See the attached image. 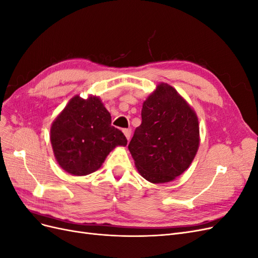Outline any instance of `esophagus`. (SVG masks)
I'll use <instances>...</instances> for the list:
<instances>
[{"label":"esophagus","mask_w":258,"mask_h":258,"mask_svg":"<svg viewBox=\"0 0 258 258\" xmlns=\"http://www.w3.org/2000/svg\"><path fill=\"white\" fill-rule=\"evenodd\" d=\"M123 135L126 136L127 140L129 141V140H130V137H131V129H123Z\"/></svg>","instance_id":"1"}]
</instances>
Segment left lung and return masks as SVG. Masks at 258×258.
Returning a JSON list of instances; mask_svg holds the SVG:
<instances>
[{"label":"left lung","mask_w":258,"mask_h":258,"mask_svg":"<svg viewBox=\"0 0 258 258\" xmlns=\"http://www.w3.org/2000/svg\"><path fill=\"white\" fill-rule=\"evenodd\" d=\"M142 123L128 145L136 167L148 182H171L187 170L199 147L195 111L168 84L160 83L142 107Z\"/></svg>","instance_id":"1"}]
</instances>
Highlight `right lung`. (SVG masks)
I'll list each match as a JSON object with an SVG mask.
<instances>
[{"label":"right lung","instance_id":"obj_1","mask_svg":"<svg viewBox=\"0 0 258 258\" xmlns=\"http://www.w3.org/2000/svg\"><path fill=\"white\" fill-rule=\"evenodd\" d=\"M111 121V114L98 97H73L50 128L59 166L72 175H87L102 166L116 146H126V137Z\"/></svg>","mask_w":258,"mask_h":258}]
</instances>
